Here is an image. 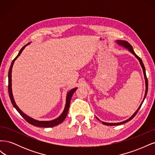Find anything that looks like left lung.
<instances>
[{
  "label": "left lung",
  "mask_w": 155,
  "mask_h": 155,
  "mask_svg": "<svg viewBox=\"0 0 155 155\" xmlns=\"http://www.w3.org/2000/svg\"><path fill=\"white\" fill-rule=\"evenodd\" d=\"M116 42L117 44H118V45H120V46H122V47L125 48L127 49V50H128L130 51V52L132 53V54L135 56V58H137V59L139 61L140 64V65H141L142 68V70H143V76H144V79H145V94H144L143 99V100H142V103H141V104L140 105V106H139V107L138 108V109L137 110V111H136V112H134V113L132 116H131L129 119L126 120H125V121H121V122H119V123H107V122H104V121H101L99 118H97V117H96V118H97L98 120H100L103 124H104V125H110V126L119 125L124 124H125V123H126V122H127V121H129L132 120V119L134 118V117L136 116V114H137L138 111L139 109H140V107H141V106H142V104H143V102L144 100L145 99V97H146V96H147V91H148V81H147V76H146V73H145V68L144 64H143V62H142V59H140V58L138 57V56L135 54V52L134 51V50H133V46H131V45L128 43V42H127V41H121V40H116Z\"/></svg>",
  "instance_id": "obj_1"
}]
</instances>
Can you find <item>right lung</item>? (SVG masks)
<instances>
[{
    "instance_id": "1",
    "label": "right lung",
    "mask_w": 155,
    "mask_h": 155,
    "mask_svg": "<svg viewBox=\"0 0 155 155\" xmlns=\"http://www.w3.org/2000/svg\"><path fill=\"white\" fill-rule=\"evenodd\" d=\"M30 43H29L28 44H27L25 46H23V47L21 49V50L19 51V52H18V55L16 56V58L13 60V61L11 64V66H10V70H9V72H8V92H9V96H10V100L12 101V104L13 105V107L15 108V109L18 111V113H19L22 116V118H24L26 121H28V122L29 124H30L33 125H34V126L39 127H54V126L59 125V124L62 122V121L65 119V118H66V116H67V113H68V109H69V107H70V100H71V98L72 97L73 94L74 93L75 91H76V89L78 88H72L67 93V97H66V104H65L64 109L63 112L61 113V114L59 117H58L57 118H55L53 120H50V121H39V120H37L32 118H31V117H30L29 116H28L26 114H25L24 112H23L19 109V108H18V107L16 104L15 100H14L13 93H12V72L13 65L14 64V62H15V61L18 58V56L21 55V54L22 53V51H23V50L25 48L26 46L27 45H30Z\"/></svg>"
}]
</instances>
